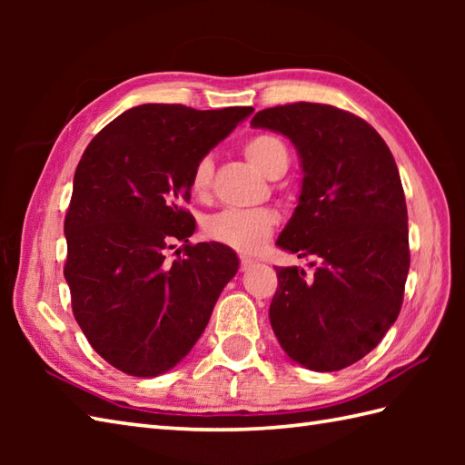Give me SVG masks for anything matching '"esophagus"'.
I'll list each match as a JSON object with an SVG mask.
<instances>
[{
    "label": "esophagus",
    "mask_w": 465,
    "mask_h": 465,
    "mask_svg": "<svg viewBox=\"0 0 465 465\" xmlns=\"http://www.w3.org/2000/svg\"><path fill=\"white\" fill-rule=\"evenodd\" d=\"M253 263H255V262L250 260V258H242V260H240V270H242V272H248Z\"/></svg>",
    "instance_id": "esophagus-1"
}]
</instances>
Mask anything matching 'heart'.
<instances>
[{
	"mask_svg": "<svg viewBox=\"0 0 465 465\" xmlns=\"http://www.w3.org/2000/svg\"><path fill=\"white\" fill-rule=\"evenodd\" d=\"M243 153L250 163L263 175H272L275 167H288V147L272 134H258L250 137L243 145ZM213 182V157L210 153L202 155L195 162L190 187L195 195H205L210 192ZM278 225V213L262 207V210H223L212 217H207L203 223V232L210 240L223 243L227 248H233L243 253H252L260 250L263 242L270 238L272 232Z\"/></svg>",
	"mask_w": 465,
	"mask_h": 465,
	"instance_id": "1",
	"label": "heart"
}]
</instances>
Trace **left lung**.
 Masks as SVG:
<instances>
[{
	"instance_id": "left-lung-1",
	"label": "left lung",
	"mask_w": 465,
	"mask_h": 465,
	"mask_svg": "<svg viewBox=\"0 0 465 465\" xmlns=\"http://www.w3.org/2000/svg\"><path fill=\"white\" fill-rule=\"evenodd\" d=\"M300 153V202L278 245L313 272L275 268V338L293 361L338 371L398 320L410 270L408 207L396 160L373 127L340 107L298 102L253 115Z\"/></svg>"
}]
</instances>
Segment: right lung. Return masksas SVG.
<instances>
[{"mask_svg": "<svg viewBox=\"0 0 465 465\" xmlns=\"http://www.w3.org/2000/svg\"><path fill=\"white\" fill-rule=\"evenodd\" d=\"M252 112L137 105L107 124L77 163L64 275L87 341L124 373L155 378L180 363L238 272L227 245L190 243L195 220L183 202L195 162ZM175 241L184 255L170 262Z\"/></svg>", "mask_w": 465, "mask_h": 465, "instance_id": "obj_1", "label": "right lung"}]
</instances>
